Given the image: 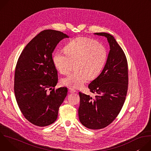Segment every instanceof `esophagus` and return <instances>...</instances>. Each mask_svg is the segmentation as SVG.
Returning a JSON list of instances; mask_svg holds the SVG:
<instances>
[{"mask_svg":"<svg viewBox=\"0 0 151 151\" xmlns=\"http://www.w3.org/2000/svg\"><path fill=\"white\" fill-rule=\"evenodd\" d=\"M69 93H73L76 92V90H73V89H72V88H69Z\"/></svg>","mask_w":151,"mask_h":151,"instance_id":"obj_1","label":"esophagus"}]
</instances>
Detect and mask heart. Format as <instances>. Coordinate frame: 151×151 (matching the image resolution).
Listing matches in <instances>:
<instances>
[{
    "instance_id": "heart-1",
    "label": "heart",
    "mask_w": 151,
    "mask_h": 151,
    "mask_svg": "<svg viewBox=\"0 0 151 151\" xmlns=\"http://www.w3.org/2000/svg\"><path fill=\"white\" fill-rule=\"evenodd\" d=\"M64 52L57 51L53 55V62L62 75L68 74L75 64V71L61 80L63 85L72 88H79L90 79L98 76L107 60V51L95 40L78 37L64 48Z\"/></svg>"
}]
</instances>
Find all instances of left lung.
I'll list each match as a JSON object with an SVG mask.
<instances>
[{"label": "left lung", "instance_id": "left-lung-1", "mask_svg": "<svg viewBox=\"0 0 151 151\" xmlns=\"http://www.w3.org/2000/svg\"><path fill=\"white\" fill-rule=\"evenodd\" d=\"M95 34L107 37L110 51L101 73L88 85L95 97L79 93V121L92 130L105 128L115 119L125 100L128 83L127 60L122 49L111 35Z\"/></svg>", "mask_w": 151, "mask_h": 151}]
</instances>
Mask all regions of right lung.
I'll return each mask as SVG.
<instances>
[{
	"label": "right lung",
	"mask_w": 151,
	"mask_h": 151,
	"mask_svg": "<svg viewBox=\"0 0 151 151\" xmlns=\"http://www.w3.org/2000/svg\"><path fill=\"white\" fill-rule=\"evenodd\" d=\"M66 37L69 36L60 31L43 30L28 43L18 59L15 99L25 118L36 126L54 122L67 96L66 87L55 89L58 74L52 57L57 45Z\"/></svg>",
	"instance_id": "obj_1"
}]
</instances>
